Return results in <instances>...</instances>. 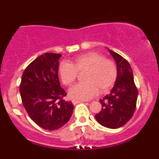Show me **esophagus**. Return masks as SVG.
Wrapping results in <instances>:
<instances>
[{
  "label": "esophagus",
  "mask_w": 159,
  "mask_h": 159,
  "mask_svg": "<svg viewBox=\"0 0 159 159\" xmlns=\"http://www.w3.org/2000/svg\"><path fill=\"white\" fill-rule=\"evenodd\" d=\"M83 101H81V100H72V103L73 105H77L78 103H81Z\"/></svg>",
  "instance_id": "obj_1"
}]
</instances>
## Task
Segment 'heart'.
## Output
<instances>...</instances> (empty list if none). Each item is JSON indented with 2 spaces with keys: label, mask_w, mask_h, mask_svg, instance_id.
Masks as SVG:
<instances>
[{
  "label": "heart",
  "mask_w": 159,
  "mask_h": 159,
  "mask_svg": "<svg viewBox=\"0 0 159 159\" xmlns=\"http://www.w3.org/2000/svg\"><path fill=\"white\" fill-rule=\"evenodd\" d=\"M84 81L73 86L69 95L74 99L87 100L100 93H105L114 86L117 78V67L114 61L105 59L97 52H88L74 58L72 63L62 61L58 75L62 83L70 86L74 83L78 72H84Z\"/></svg>",
  "instance_id": "heart-1"
}]
</instances>
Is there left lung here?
I'll list each match as a JSON object with an SVG mask.
<instances>
[{"mask_svg":"<svg viewBox=\"0 0 159 159\" xmlns=\"http://www.w3.org/2000/svg\"><path fill=\"white\" fill-rule=\"evenodd\" d=\"M109 52L116 63L117 78L110 93L99 100L102 107L95 117L103 126L117 129L132 117L136 108L138 91L129 62L117 53L111 50Z\"/></svg>","mask_w":159,"mask_h":159,"instance_id":"obj_1","label":"left lung"}]
</instances>
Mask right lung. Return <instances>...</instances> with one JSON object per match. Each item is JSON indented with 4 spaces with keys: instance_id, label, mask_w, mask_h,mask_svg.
I'll return each mask as SVG.
<instances>
[{
    "instance_id": "right-lung-1",
    "label": "right lung",
    "mask_w": 159,
    "mask_h": 159,
    "mask_svg": "<svg viewBox=\"0 0 159 159\" xmlns=\"http://www.w3.org/2000/svg\"><path fill=\"white\" fill-rule=\"evenodd\" d=\"M62 55L45 53L25 69L19 86L21 101L29 116L39 127L55 130L71 118L74 105L63 99L66 93L58 78Z\"/></svg>"
}]
</instances>
